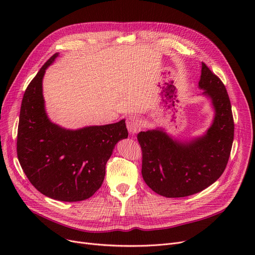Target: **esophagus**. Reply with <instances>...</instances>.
Listing matches in <instances>:
<instances>
[{"mask_svg":"<svg viewBox=\"0 0 255 255\" xmlns=\"http://www.w3.org/2000/svg\"><path fill=\"white\" fill-rule=\"evenodd\" d=\"M127 129L131 134H136L140 130V122L136 116H130L127 119Z\"/></svg>","mask_w":255,"mask_h":255,"instance_id":"34e87169","label":"esophagus"}]
</instances>
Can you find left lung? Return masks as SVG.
<instances>
[{
    "label": "left lung",
    "mask_w": 255,
    "mask_h": 255,
    "mask_svg": "<svg viewBox=\"0 0 255 255\" xmlns=\"http://www.w3.org/2000/svg\"><path fill=\"white\" fill-rule=\"evenodd\" d=\"M198 88L214 110L212 124L203 135L182 140L161 127L137 134L142 178L159 195L185 197L203 191L220 178L229 161L235 129L232 105L223 83L205 63Z\"/></svg>",
    "instance_id": "left-lung-1"
}]
</instances>
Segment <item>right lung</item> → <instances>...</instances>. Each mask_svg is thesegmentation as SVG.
Segmentation results:
<instances>
[{
    "mask_svg": "<svg viewBox=\"0 0 255 255\" xmlns=\"http://www.w3.org/2000/svg\"><path fill=\"white\" fill-rule=\"evenodd\" d=\"M55 53L26 88L17 131V157L35 188L52 199L79 202L103 183L105 165L116 144L128 137L125 120L118 123L66 129L48 118L42 80Z\"/></svg>",
    "mask_w": 255,
    "mask_h": 255,
    "instance_id": "obj_1",
    "label": "right lung"
}]
</instances>
